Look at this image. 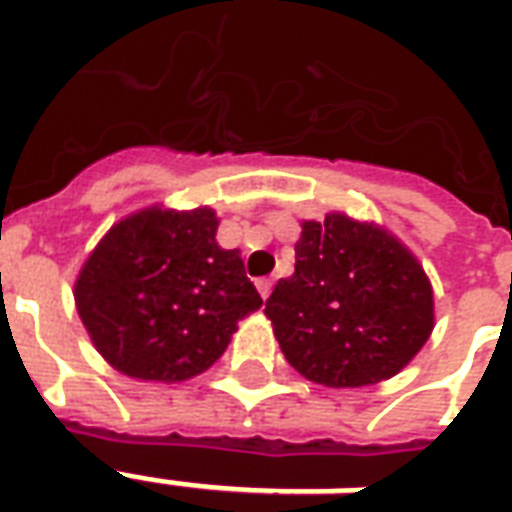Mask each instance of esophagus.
Listing matches in <instances>:
<instances>
[{
  "mask_svg": "<svg viewBox=\"0 0 512 512\" xmlns=\"http://www.w3.org/2000/svg\"><path fill=\"white\" fill-rule=\"evenodd\" d=\"M256 288H259L261 299H267V297H270V294H272V280H270V278L256 280Z\"/></svg>",
  "mask_w": 512,
  "mask_h": 512,
  "instance_id": "obj_1",
  "label": "esophagus"
}]
</instances>
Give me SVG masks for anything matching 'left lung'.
<instances>
[{
	"mask_svg": "<svg viewBox=\"0 0 512 512\" xmlns=\"http://www.w3.org/2000/svg\"><path fill=\"white\" fill-rule=\"evenodd\" d=\"M297 264L264 315L302 378L375 386L416 359L434 329V291L416 253L375 221L334 210L302 221Z\"/></svg>",
	"mask_w": 512,
	"mask_h": 512,
	"instance_id": "left-lung-1",
	"label": "left lung"
}]
</instances>
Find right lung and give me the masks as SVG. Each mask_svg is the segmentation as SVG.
<instances>
[{
	"mask_svg": "<svg viewBox=\"0 0 512 512\" xmlns=\"http://www.w3.org/2000/svg\"><path fill=\"white\" fill-rule=\"evenodd\" d=\"M213 207L148 205L96 242L75 307L99 356L126 378L183 383L210 370L261 297L240 251L215 242Z\"/></svg>",
	"mask_w": 512,
	"mask_h": 512,
	"instance_id": "1",
	"label": "right lung"
}]
</instances>
